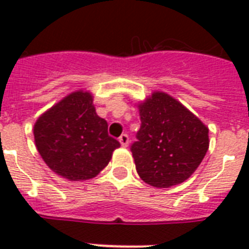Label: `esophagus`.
Segmentation results:
<instances>
[{
    "instance_id": "obj_1",
    "label": "esophagus",
    "mask_w": 249,
    "mask_h": 249,
    "mask_svg": "<svg viewBox=\"0 0 249 249\" xmlns=\"http://www.w3.org/2000/svg\"><path fill=\"white\" fill-rule=\"evenodd\" d=\"M119 142H120L121 146H123V147H128V144H129V137L126 136V134H121L120 138H119Z\"/></svg>"
}]
</instances>
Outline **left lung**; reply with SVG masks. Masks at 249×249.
<instances>
[{"instance_id": "8db88e82", "label": "left lung", "mask_w": 249, "mask_h": 249, "mask_svg": "<svg viewBox=\"0 0 249 249\" xmlns=\"http://www.w3.org/2000/svg\"><path fill=\"white\" fill-rule=\"evenodd\" d=\"M137 107L141 128L130 150L142 181L158 189L185 182L208 151V126L164 91H154Z\"/></svg>"}]
</instances>
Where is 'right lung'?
Masks as SVG:
<instances>
[{
	"label": "right lung",
	"mask_w": 249,
	"mask_h": 249,
	"mask_svg": "<svg viewBox=\"0 0 249 249\" xmlns=\"http://www.w3.org/2000/svg\"><path fill=\"white\" fill-rule=\"evenodd\" d=\"M95 112L93 95L76 90L45 111L35 123L37 151L46 165L70 181L94 178L120 147Z\"/></svg>",
	"instance_id": "obj_1"
}]
</instances>
